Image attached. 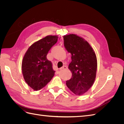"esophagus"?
<instances>
[{
	"instance_id": "34e87169",
	"label": "esophagus",
	"mask_w": 124,
	"mask_h": 124,
	"mask_svg": "<svg viewBox=\"0 0 124 124\" xmlns=\"http://www.w3.org/2000/svg\"><path fill=\"white\" fill-rule=\"evenodd\" d=\"M68 69V67H67L66 66H63L62 68H60V70H65V69Z\"/></svg>"
}]
</instances>
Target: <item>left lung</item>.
<instances>
[{
    "mask_svg": "<svg viewBox=\"0 0 124 124\" xmlns=\"http://www.w3.org/2000/svg\"><path fill=\"white\" fill-rule=\"evenodd\" d=\"M63 43L72 59L68 66L72 78L66 81V85L74 94L81 95L88 91L95 80L96 54L87 41L76 35L64 36Z\"/></svg>",
    "mask_w": 124,
    "mask_h": 124,
    "instance_id": "1",
    "label": "left lung"
}]
</instances>
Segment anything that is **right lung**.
<instances>
[{"instance_id": "1", "label": "right lung", "mask_w": 124, "mask_h": 124, "mask_svg": "<svg viewBox=\"0 0 124 124\" xmlns=\"http://www.w3.org/2000/svg\"><path fill=\"white\" fill-rule=\"evenodd\" d=\"M57 36H47L33 43L22 61V70L24 80L35 91L43 88L54 76L53 65L46 56L57 42Z\"/></svg>"}]
</instances>
